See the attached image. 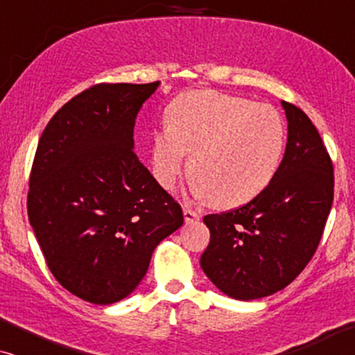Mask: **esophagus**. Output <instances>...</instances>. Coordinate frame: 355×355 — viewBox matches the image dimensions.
<instances>
[{
    "label": "esophagus",
    "instance_id": "obj_1",
    "mask_svg": "<svg viewBox=\"0 0 355 355\" xmlns=\"http://www.w3.org/2000/svg\"><path fill=\"white\" fill-rule=\"evenodd\" d=\"M184 220L187 223H193L197 220H200V213H197L196 210H192V208L189 207H184Z\"/></svg>",
    "mask_w": 355,
    "mask_h": 355
}]
</instances>
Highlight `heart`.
<instances>
[{
    "label": "heart",
    "instance_id": "heart-1",
    "mask_svg": "<svg viewBox=\"0 0 355 355\" xmlns=\"http://www.w3.org/2000/svg\"><path fill=\"white\" fill-rule=\"evenodd\" d=\"M286 130L273 106L213 90L178 96L166 111V129L153 135V176L171 189L186 155L189 178L213 207L250 202L268 187L284 152Z\"/></svg>",
    "mask_w": 355,
    "mask_h": 355
}]
</instances>
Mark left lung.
<instances>
[{"mask_svg": "<svg viewBox=\"0 0 355 355\" xmlns=\"http://www.w3.org/2000/svg\"><path fill=\"white\" fill-rule=\"evenodd\" d=\"M288 144L268 187L245 205L203 216L202 270L230 297L252 300L293 283L312 260L334 196L333 162L309 116L283 101Z\"/></svg>", "mask_w": 355, "mask_h": 355, "instance_id": "left-lung-1", "label": "left lung"}]
</instances>
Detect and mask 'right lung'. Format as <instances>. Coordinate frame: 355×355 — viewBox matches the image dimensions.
<instances>
[{
	"mask_svg": "<svg viewBox=\"0 0 355 355\" xmlns=\"http://www.w3.org/2000/svg\"><path fill=\"white\" fill-rule=\"evenodd\" d=\"M159 82L96 84L43 130L28 179L27 213L46 265L87 302L124 299L182 208L134 152L137 113Z\"/></svg>",
	"mask_w": 355,
	"mask_h": 355,
	"instance_id": "right-lung-1",
	"label": "right lung"
}]
</instances>
